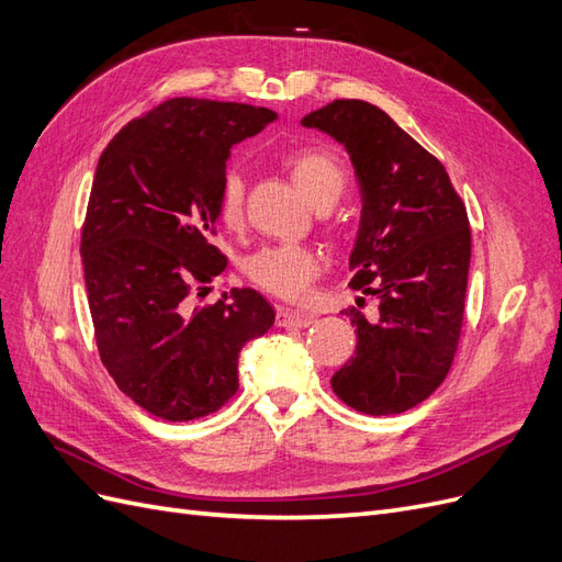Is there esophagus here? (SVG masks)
<instances>
[{"label":"esophagus","instance_id":"34e87169","mask_svg":"<svg viewBox=\"0 0 562 562\" xmlns=\"http://www.w3.org/2000/svg\"><path fill=\"white\" fill-rule=\"evenodd\" d=\"M314 323V316L310 314H302L295 310H288V307H279L277 310V326L279 328H307Z\"/></svg>","mask_w":562,"mask_h":562}]
</instances>
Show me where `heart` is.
Segmentation results:
<instances>
[{
    "label": "heart",
    "mask_w": 562,
    "mask_h": 562,
    "mask_svg": "<svg viewBox=\"0 0 562 562\" xmlns=\"http://www.w3.org/2000/svg\"><path fill=\"white\" fill-rule=\"evenodd\" d=\"M297 190L307 196L314 206L326 201H337L345 192V171L339 164L321 149H302L288 157ZM246 184L244 176L229 168L220 180L217 192V215L227 227H236L244 217ZM246 277L260 285L262 291L279 295L283 300H302L310 291V283L318 274V255L302 244H277L250 252L244 260Z\"/></svg>",
    "instance_id": "heart-1"
}]
</instances>
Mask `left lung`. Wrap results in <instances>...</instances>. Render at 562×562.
Here are the masks:
<instances>
[{"label": "left lung", "mask_w": 562, "mask_h": 562, "mask_svg": "<svg viewBox=\"0 0 562 562\" xmlns=\"http://www.w3.org/2000/svg\"><path fill=\"white\" fill-rule=\"evenodd\" d=\"M300 124L347 149L361 194L349 285L378 300L372 318L342 312L356 326V356L333 391L366 415L405 413L454 359L471 262L467 209L443 164L366 100H335Z\"/></svg>", "instance_id": "left-lung-1"}]
</instances>
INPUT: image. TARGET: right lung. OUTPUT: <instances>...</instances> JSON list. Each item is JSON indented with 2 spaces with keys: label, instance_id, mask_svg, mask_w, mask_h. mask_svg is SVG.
<instances>
[{
  "label": "right lung",
  "instance_id": "add662e5",
  "mask_svg": "<svg viewBox=\"0 0 562 562\" xmlns=\"http://www.w3.org/2000/svg\"><path fill=\"white\" fill-rule=\"evenodd\" d=\"M277 119L267 108L173 98L100 155L81 232L98 351L116 386L155 417L220 411L239 389L241 349L274 326L252 288L196 307L190 293L227 267L213 232L232 149Z\"/></svg>",
  "mask_w": 562,
  "mask_h": 562
}]
</instances>
